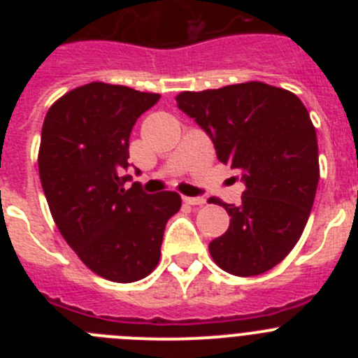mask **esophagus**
Returning <instances> with one entry per match:
<instances>
[{
  "label": "esophagus",
  "instance_id": "obj_1",
  "mask_svg": "<svg viewBox=\"0 0 358 358\" xmlns=\"http://www.w3.org/2000/svg\"><path fill=\"white\" fill-rule=\"evenodd\" d=\"M182 201H185L186 204H189V206H202V204L206 202V199L204 197H182Z\"/></svg>",
  "mask_w": 358,
  "mask_h": 358
}]
</instances>
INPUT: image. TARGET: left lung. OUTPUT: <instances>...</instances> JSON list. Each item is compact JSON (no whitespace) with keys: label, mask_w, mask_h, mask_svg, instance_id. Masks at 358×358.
Wrapping results in <instances>:
<instances>
[{"label":"left lung","mask_w":358,"mask_h":358,"mask_svg":"<svg viewBox=\"0 0 358 358\" xmlns=\"http://www.w3.org/2000/svg\"><path fill=\"white\" fill-rule=\"evenodd\" d=\"M177 107L210 136L218 161L240 172L242 204H220L229 227L210 255L235 276H258L297 243L319 182L315 129L294 93L264 82L177 94Z\"/></svg>","instance_id":"obj_1"}]
</instances>
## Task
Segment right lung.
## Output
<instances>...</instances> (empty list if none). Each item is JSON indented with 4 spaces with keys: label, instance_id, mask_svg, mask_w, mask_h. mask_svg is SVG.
I'll return each mask as SVG.
<instances>
[{
    "label": "right lung",
    "instance_id": "right-lung-1",
    "mask_svg": "<svg viewBox=\"0 0 358 358\" xmlns=\"http://www.w3.org/2000/svg\"><path fill=\"white\" fill-rule=\"evenodd\" d=\"M159 100L91 82L59 98L43 123L39 176L57 227L98 276L132 283L156 268L164 226L181 210L176 192L145 194L125 182L136 120Z\"/></svg>",
    "mask_w": 358,
    "mask_h": 358
}]
</instances>
